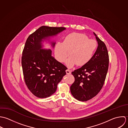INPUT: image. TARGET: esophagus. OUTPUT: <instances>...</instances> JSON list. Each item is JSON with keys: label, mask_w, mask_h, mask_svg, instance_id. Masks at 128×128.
Returning a JSON list of instances; mask_svg holds the SVG:
<instances>
[{"label": "esophagus", "mask_w": 128, "mask_h": 128, "mask_svg": "<svg viewBox=\"0 0 128 128\" xmlns=\"http://www.w3.org/2000/svg\"><path fill=\"white\" fill-rule=\"evenodd\" d=\"M66 72L67 74H68V75H69V74H71V71H70V70H69V69L66 70Z\"/></svg>", "instance_id": "obj_1"}]
</instances>
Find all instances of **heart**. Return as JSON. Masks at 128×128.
Returning <instances> with one entry per match:
<instances>
[{
  "label": "heart",
  "instance_id": "1",
  "mask_svg": "<svg viewBox=\"0 0 128 128\" xmlns=\"http://www.w3.org/2000/svg\"><path fill=\"white\" fill-rule=\"evenodd\" d=\"M98 47L94 40L89 39L85 34L72 32L67 35L63 43H57L55 47V53L58 60L63 63L69 55L66 64L72 67L77 64L82 66L87 64L92 58Z\"/></svg>",
  "mask_w": 128,
  "mask_h": 128
}]
</instances>
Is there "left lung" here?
<instances>
[{"mask_svg": "<svg viewBox=\"0 0 128 128\" xmlns=\"http://www.w3.org/2000/svg\"><path fill=\"white\" fill-rule=\"evenodd\" d=\"M96 36L98 47L91 60L81 68L72 72L75 81L70 90L75 98L88 101L96 96L104 84L109 66V55L105 44Z\"/></svg>", "mask_w": 128, "mask_h": 128, "instance_id": "left-lung-1", "label": "left lung"}]
</instances>
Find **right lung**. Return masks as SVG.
Segmentation results:
<instances>
[{
	"label": "right lung",
	"instance_id": "1",
	"mask_svg": "<svg viewBox=\"0 0 128 128\" xmlns=\"http://www.w3.org/2000/svg\"><path fill=\"white\" fill-rule=\"evenodd\" d=\"M65 29L64 27L42 26L26 40L21 62L24 78L28 89L38 98L49 97L56 92L67 69L52 56L50 50L42 49V42ZM55 44V42H51L53 48Z\"/></svg>",
	"mask_w": 128,
	"mask_h": 128
}]
</instances>
